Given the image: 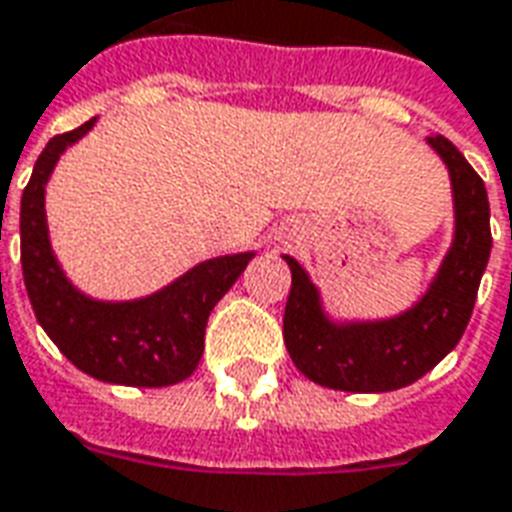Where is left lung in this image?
<instances>
[{
  "mask_svg": "<svg viewBox=\"0 0 512 512\" xmlns=\"http://www.w3.org/2000/svg\"><path fill=\"white\" fill-rule=\"evenodd\" d=\"M428 145L450 172L452 244L425 293L408 310L376 321L332 318L321 290L296 257L282 255L293 274L285 307V345L304 376L340 392H392L430 373L458 345L472 318L491 255V208L480 175L444 136Z\"/></svg>",
  "mask_w": 512,
  "mask_h": 512,
  "instance_id": "left-lung-1",
  "label": "left lung"
}]
</instances>
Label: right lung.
<instances>
[{
	"label": "right lung",
	"instance_id": "right-lung-1",
	"mask_svg": "<svg viewBox=\"0 0 512 512\" xmlns=\"http://www.w3.org/2000/svg\"><path fill=\"white\" fill-rule=\"evenodd\" d=\"M98 117L43 147L21 194V268L35 318L51 343L87 376L120 386H172L202 359L208 315L255 252L202 260L139 299H95L73 285L51 246L46 186L60 156Z\"/></svg>",
	"mask_w": 512,
	"mask_h": 512
}]
</instances>
